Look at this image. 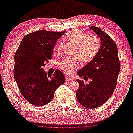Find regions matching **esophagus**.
<instances>
[{"instance_id":"obj_1","label":"esophagus","mask_w":133,"mask_h":133,"mask_svg":"<svg viewBox=\"0 0 133 133\" xmlns=\"http://www.w3.org/2000/svg\"><path fill=\"white\" fill-rule=\"evenodd\" d=\"M65 80L66 81H72V79L71 78H70V77H65Z\"/></svg>"}]
</instances>
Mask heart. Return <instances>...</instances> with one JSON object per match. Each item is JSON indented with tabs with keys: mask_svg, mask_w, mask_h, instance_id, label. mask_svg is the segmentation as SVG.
Listing matches in <instances>:
<instances>
[{
	"mask_svg": "<svg viewBox=\"0 0 133 133\" xmlns=\"http://www.w3.org/2000/svg\"><path fill=\"white\" fill-rule=\"evenodd\" d=\"M66 40L75 44L73 54L79 57L83 62L92 61L101 47V41L97 36L88 35L79 30H72L67 36ZM64 45V42L59 44L57 47L58 53L63 52ZM78 58L77 57H68L64 59L60 64L62 70L68 74H72L80 67Z\"/></svg>",
	"mask_w": 133,
	"mask_h": 133,
	"instance_id": "obj_1",
	"label": "heart"
}]
</instances>
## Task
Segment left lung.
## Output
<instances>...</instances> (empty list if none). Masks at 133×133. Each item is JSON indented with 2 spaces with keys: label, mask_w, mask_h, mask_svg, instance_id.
<instances>
[{
  "label": "left lung",
  "mask_w": 133,
  "mask_h": 133,
  "mask_svg": "<svg viewBox=\"0 0 133 133\" xmlns=\"http://www.w3.org/2000/svg\"><path fill=\"white\" fill-rule=\"evenodd\" d=\"M89 28L99 37L101 47L92 60L77 72L80 77L86 75L92 80L85 84L76 79L80 87L76 96L82 106L92 109L101 106L113 94L121 66L117 45L112 39L97 27Z\"/></svg>",
  "instance_id": "obj_1"
}]
</instances>
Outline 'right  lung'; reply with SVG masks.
<instances>
[{
	"label": "right lung",
	"mask_w": 133,
	"mask_h": 133,
	"mask_svg": "<svg viewBox=\"0 0 133 133\" xmlns=\"http://www.w3.org/2000/svg\"><path fill=\"white\" fill-rule=\"evenodd\" d=\"M64 33L44 30L30 33L22 38L15 53L14 76L22 95L34 106L51 102L56 89L65 81L59 70L51 77L42 68L52 59L54 45Z\"/></svg>",
	"instance_id": "1"
}]
</instances>
